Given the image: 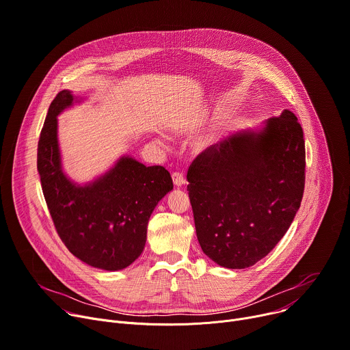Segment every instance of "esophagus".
I'll list each match as a JSON object with an SVG mask.
<instances>
[{
	"mask_svg": "<svg viewBox=\"0 0 350 350\" xmlns=\"http://www.w3.org/2000/svg\"><path fill=\"white\" fill-rule=\"evenodd\" d=\"M172 178H173V183H174V185L176 187H181L183 184H184V176L181 174V173H178V172H174L173 174H172Z\"/></svg>",
	"mask_w": 350,
	"mask_h": 350,
	"instance_id": "obj_1",
	"label": "esophagus"
}]
</instances>
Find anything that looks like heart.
<instances>
[{
	"instance_id": "b5f03b06",
	"label": "heart",
	"mask_w": 350,
	"mask_h": 350,
	"mask_svg": "<svg viewBox=\"0 0 350 350\" xmlns=\"http://www.w3.org/2000/svg\"><path fill=\"white\" fill-rule=\"evenodd\" d=\"M212 139H213V137L212 135H208V137H205L201 142H200V145H201V148H206L208 145H211L212 144Z\"/></svg>"
}]
</instances>
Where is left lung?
Instances as JSON below:
<instances>
[{
    "label": "left lung",
    "mask_w": 350,
    "mask_h": 350,
    "mask_svg": "<svg viewBox=\"0 0 350 350\" xmlns=\"http://www.w3.org/2000/svg\"><path fill=\"white\" fill-rule=\"evenodd\" d=\"M304 170L303 130L289 110L201 152L187 189L202 251L230 269L268 256L300 208Z\"/></svg>",
    "instance_id": "8db88e82"
}]
</instances>
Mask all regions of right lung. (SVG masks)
I'll use <instances>...</instances> for the list:
<instances>
[{"instance_id": "obj_1", "label": "right lung", "mask_w": 350, "mask_h": 350, "mask_svg": "<svg viewBox=\"0 0 350 350\" xmlns=\"http://www.w3.org/2000/svg\"><path fill=\"white\" fill-rule=\"evenodd\" d=\"M74 103L61 90L49 107L38 144V170L55 230L85 264L106 271L131 265L144 251L149 217L173 189L163 166H145L122 156L105 176L77 185L61 169L57 116Z\"/></svg>"}]
</instances>
